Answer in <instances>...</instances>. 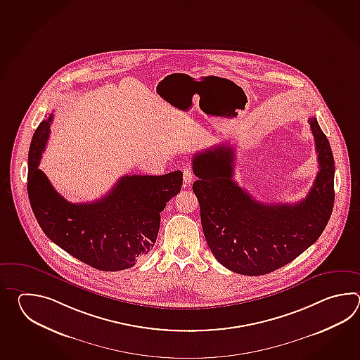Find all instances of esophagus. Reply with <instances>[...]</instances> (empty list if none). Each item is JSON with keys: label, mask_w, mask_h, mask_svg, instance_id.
I'll return each instance as SVG.
<instances>
[{"label": "esophagus", "mask_w": 360, "mask_h": 360, "mask_svg": "<svg viewBox=\"0 0 360 360\" xmlns=\"http://www.w3.org/2000/svg\"><path fill=\"white\" fill-rule=\"evenodd\" d=\"M183 177L184 183L186 184V185H191L193 183V180H194V175H193L191 169H184Z\"/></svg>", "instance_id": "esophagus-1"}]
</instances>
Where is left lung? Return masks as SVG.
Segmentation results:
<instances>
[{
  "label": "left lung",
  "mask_w": 360,
  "mask_h": 360,
  "mask_svg": "<svg viewBox=\"0 0 360 360\" xmlns=\"http://www.w3.org/2000/svg\"><path fill=\"white\" fill-rule=\"evenodd\" d=\"M319 171L297 203H261L234 181V148L212 146L193 158V184L207 245L225 268L264 276L290 264L321 237L335 203V160L315 117L309 118Z\"/></svg>",
  "instance_id": "8db88e82"
}]
</instances>
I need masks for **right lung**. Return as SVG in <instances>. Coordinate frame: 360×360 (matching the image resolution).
<instances>
[{
    "instance_id": "add662e5",
    "label": "right lung",
    "mask_w": 360,
    "mask_h": 360,
    "mask_svg": "<svg viewBox=\"0 0 360 360\" xmlns=\"http://www.w3.org/2000/svg\"><path fill=\"white\" fill-rule=\"evenodd\" d=\"M54 115L39 123L28 154V197L41 229L65 252L92 268H132L153 248L161 212L183 185V172L126 175L90 203L63 198L39 169Z\"/></svg>"
}]
</instances>
